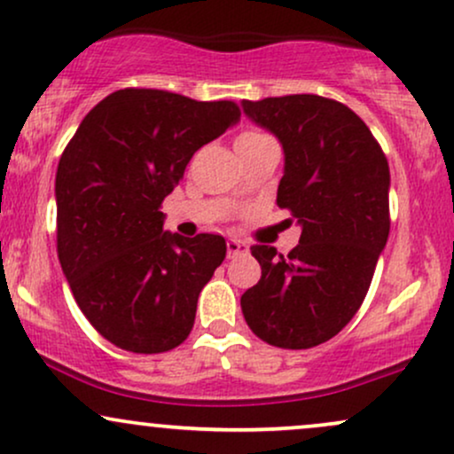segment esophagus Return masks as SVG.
Listing matches in <instances>:
<instances>
[{
    "label": "esophagus",
    "instance_id": "1",
    "mask_svg": "<svg viewBox=\"0 0 454 454\" xmlns=\"http://www.w3.org/2000/svg\"><path fill=\"white\" fill-rule=\"evenodd\" d=\"M226 247H228V258L245 256V254L249 252V245L243 243V241H239V239H228Z\"/></svg>",
    "mask_w": 454,
    "mask_h": 454
}]
</instances>
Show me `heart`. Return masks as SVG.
<instances>
[{
	"instance_id": "obj_1",
	"label": "heart",
	"mask_w": 454,
	"mask_h": 454,
	"mask_svg": "<svg viewBox=\"0 0 454 454\" xmlns=\"http://www.w3.org/2000/svg\"><path fill=\"white\" fill-rule=\"evenodd\" d=\"M262 138H267V134H264V132H258V129H247V132H243L241 137L237 138V145L254 143V140H262Z\"/></svg>"
}]
</instances>
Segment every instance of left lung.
Returning <instances> with one entry per match:
<instances>
[{"instance_id":"1","label":"left lung","mask_w":454,"mask_h":454,"mask_svg":"<svg viewBox=\"0 0 454 454\" xmlns=\"http://www.w3.org/2000/svg\"><path fill=\"white\" fill-rule=\"evenodd\" d=\"M241 106L281 143L278 205L301 226L288 256L270 245L252 247L262 278L241 296L245 322L270 346H320L356 314L387 247L388 161L341 102L296 93Z\"/></svg>"}]
</instances>
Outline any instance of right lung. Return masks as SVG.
I'll return each mask as SVG.
<instances>
[{
	"label": "right lung",
	"instance_id": "1",
	"mask_svg": "<svg viewBox=\"0 0 454 454\" xmlns=\"http://www.w3.org/2000/svg\"><path fill=\"white\" fill-rule=\"evenodd\" d=\"M239 119L228 100L119 90L87 113L61 153V269L91 326L121 350L168 352L190 335L198 294L226 258V241L164 231L160 207L192 155Z\"/></svg>",
	"mask_w": 454,
	"mask_h": 454
}]
</instances>
